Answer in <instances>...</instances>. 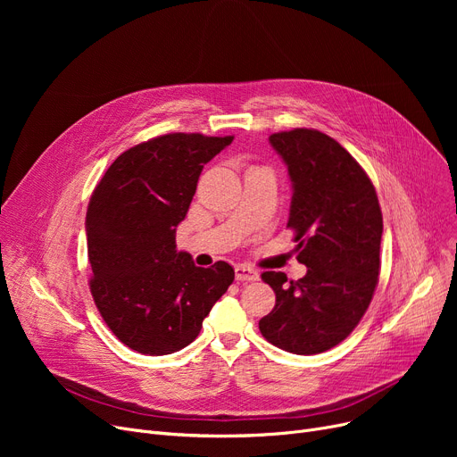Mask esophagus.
I'll use <instances>...</instances> for the list:
<instances>
[{"label":"esophagus","mask_w":457,"mask_h":457,"mask_svg":"<svg viewBox=\"0 0 457 457\" xmlns=\"http://www.w3.org/2000/svg\"><path fill=\"white\" fill-rule=\"evenodd\" d=\"M235 278L238 281H257L259 279V272L248 265H237L235 267Z\"/></svg>","instance_id":"1"}]
</instances>
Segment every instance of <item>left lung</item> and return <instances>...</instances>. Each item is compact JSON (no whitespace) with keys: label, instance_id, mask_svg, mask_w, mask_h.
<instances>
[{"label":"left lung","instance_id":"obj_1","mask_svg":"<svg viewBox=\"0 0 457 457\" xmlns=\"http://www.w3.org/2000/svg\"><path fill=\"white\" fill-rule=\"evenodd\" d=\"M287 164L293 198L287 228L307 274L287 281L262 272L276 305L259 320L274 346L298 355L320 353L345 341L361 320L379 276L381 209L372 181L337 140L317 129L269 137Z\"/></svg>","mask_w":457,"mask_h":457}]
</instances>
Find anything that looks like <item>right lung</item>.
I'll return each instance as SVG.
<instances>
[{"label":"right lung","instance_id":"1","mask_svg":"<svg viewBox=\"0 0 457 457\" xmlns=\"http://www.w3.org/2000/svg\"><path fill=\"white\" fill-rule=\"evenodd\" d=\"M233 137L170 133L120 155L87 209L90 293L109 329L135 352L174 353L198 337L233 283L226 261L211 269L176 250L198 178Z\"/></svg>","mask_w":457,"mask_h":457}]
</instances>
